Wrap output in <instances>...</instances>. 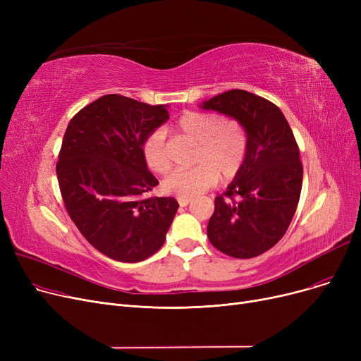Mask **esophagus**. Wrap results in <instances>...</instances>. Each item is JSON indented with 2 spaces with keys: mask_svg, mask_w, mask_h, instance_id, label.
Masks as SVG:
<instances>
[{
  "mask_svg": "<svg viewBox=\"0 0 361 361\" xmlns=\"http://www.w3.org/2000/svg\"><path fill=\"white\" fill-rule=\"evenodd\" d=\"M192 202V199L190 197H178V203H180V206H187L188 203Z\"/></svg>",
  "mask_w": 361,
  "mask_h": 361,
  "instance_id": "1",
  "label": "esophagus"
}]
</instances>
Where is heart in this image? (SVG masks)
<instances>
[{
  "label": "heart",
  "instance_id": "1",
  "mask_svg": "<svg viewBox=\"0 0 361 361\" xmlns=\"http://www.w3.org/2000/svg\"><path fill=\"white\" fill-rule=\"evenodd\" d=\"M176 127L197 142L196 162L190 169H177L162 181L164 192L177 197H195L215 185L219 173L224 178L234 177L247 152V135L243 126L212 112L185 111ZM142 155L150 171L165 174L171 168L165 133L158 128L149 133L142 145Z\"/></svg>",
  "mask_w": 361,
  "mask_h": 361
}]
</instances>
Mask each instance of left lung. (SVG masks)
Here are the masks:
<instances>
[{
	"label": "left lung",
	"instance_id": "obj_1",
	"mask_svg": "<svg viewBox=\"0 0 361 361\" xmlns=\"http://www.w3.org/2000/svg\"><path fill=\"white\" fill-rule=\"evenodd\" d=\"M200 108L234 118L247 135L244 162L215 199L207 237L231 257L259 256L283 237L298 204L302 165L293 130L276 105L247 90L224 92Z\"/></svg>",
	"mask_w": 361,
	"mask_h": 361
}]
</instances>
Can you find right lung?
I'll list each match as a JSON object with an SVG mask.
<instances>
[{"label": "right lung", "mask_w": 361, "mask_h": 361, "mask_svg": "<svg viewBox=\"0 0 361 361\" xmlns=\"http://www.w3.org/2000/svg\"><path fill=\"white\" fill-rule=\"evenodd\" d=\"M166 108L105 94L67 126L56 162L66 209L82 235L109 259L136 263L157 253L177 214L174 197H142L158 185L142 145L168 121Z\"/></svg>", "instance_id": "add662e5"}]
</instances>
